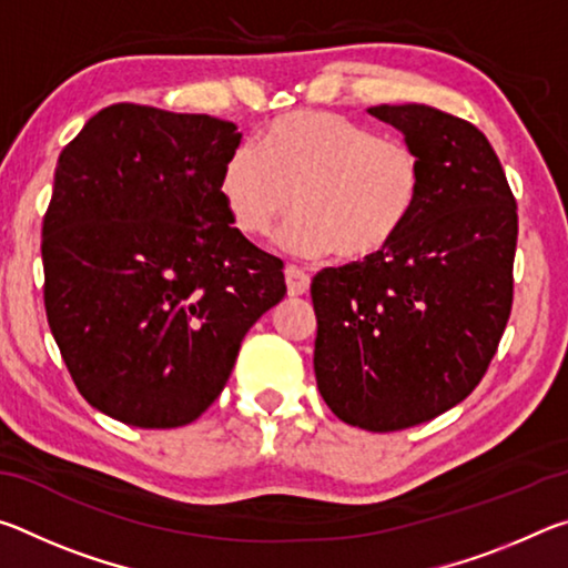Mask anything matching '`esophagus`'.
<instances>
[{"mask_svg":"<svg viewBox=\"0 0 568 568\" xmlns=\"http://www.w3.org/2000/svg\"><path fill=\"white\" fill-rule=\"evenodd\" d=\"M285 283H287V295H303L311 287V277H307L297 265L285 267Z\"/></svg>","mask_w":568,"mask_h":568,"instance_id":"1","label":"esophagus"}]
</instances>
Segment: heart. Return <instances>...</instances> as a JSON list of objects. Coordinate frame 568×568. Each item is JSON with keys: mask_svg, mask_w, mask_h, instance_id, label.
<instances>
[{"mask_svg": "<svg viewBox=\"0 0 568 568\" xmlns=\"http://www.w3.org/2000/svg\"><path fill=\"white\" fill-rule=\"evenodd\" d=\"M420 190L423 168L408 145L325 110L271 122L257 145H237L220 172L227 213L250 237H267L293 203L301 207L281 245L303 257L381 253L416 213Z\"/></svg>", "mask_w": 568, "mask_h": 568, "instance_id": "obj_1", "label": "heart"}]
</instances>
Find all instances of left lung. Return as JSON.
<instances>
[{
  "label": "left lung",
  "mask_w": 568,
  "mask_h": 568,
  "mask_svg": "<svg viewBox=\"0 0 568 568\" xmlns=\"http://www.w3.org/2000/svg\"><path fill=\"white\" fill-rule=\"evenodd\" d=\"M416 152L423 190L400 235L361 263L313 277V368L341 420L400 430L478 386L514 301L516 200L474 124L428 104H378Z\"/></svg>",
  "instance_id": "obj_1"
}]
</instances>
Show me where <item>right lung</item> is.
I'll return each mask as SVG.
<instances>
[{
  "label": "right lung",
  "mask_w": 568,
  "mask_h": 568,
  "mask_svg": "<svg viewBox=\"0 0 568 568\" xmlns=\"http://www.w3.org/2000/svg\"><path fill=\"white\" fill-rule=\"evenodd\" d=\"M243 134L210 114L110 104L60 152L42 225L44 307L104 416L178 428L210 408L283 261L233 227L220 172Z\"/></svg>",
  "instance_id": "right-lung-1"
}]
</instances>
